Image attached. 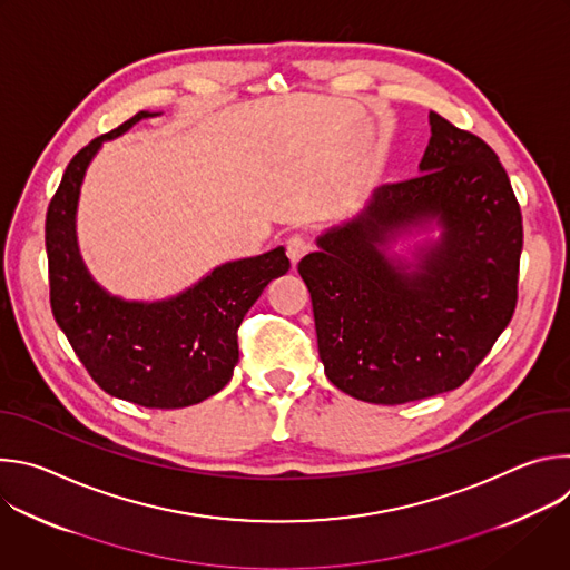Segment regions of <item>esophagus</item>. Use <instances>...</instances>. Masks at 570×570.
<instances>
[{
	"mask_svg": "<svg viewBox=\"0 0 570 570\" xmlns=\"http://www.w3.org/2000/svg\"><path fill=\"white\" fill-rule=\"evenodd\" d=\"M311 248H313L311 240L304 234H291L286 238V253L293 264H297L306 253H311Z\"/></svg>",
	"mask_w": 570,
	"mask_h": 570,
	"instance_id": "34e87169",
	"label": "esophagus"
}]
</instances>
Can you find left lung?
Wrapping results in <instances>:
<instances>
[{
	"instance_id": "8db88e82",
	"label": "left lung",
	"mask_w": 570,
	"mask_h": 570,
	"mask_svg": "<svg viewBox=\"0 0 570 570\" xmlns=\"http://www.w3.org/2000/svg\"><path fill=\"white\" fill-rule=\"evenodd\" d=\"M420 176L317 238L297 271L311 293L324 374L367 403L396 405L460 387L510 324L519 297L521 207L499 155L429 115ZM435 217L443 238L415 272L376 242Z\"/></svg>"
}]
</instances>
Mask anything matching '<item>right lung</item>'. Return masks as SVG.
Wrapping results in <instances>:
<instances>
[{
	"mask_svg": "<svg viewBox=\"0 0 570 570\" xmlns=\"http://www.w3.org/2000/svg\"><path fill=\"white\" fill-rule=\"evenodd\" d=\"M144 117L150 115L137 112L92 139L67 165L45 223L49 302L58 327L101 390L144 409H185L227 385L238 361L243 315L291 262L284 248L229 262L178 297L155 304L124 302L95 284L76 248L78 189L99 146Z\"/></svg>",
	"mask_w": 570,
	"mask_h": 570,
	"instance_id": "add662e5",
	"label": "right lung"
}]
</instances>
